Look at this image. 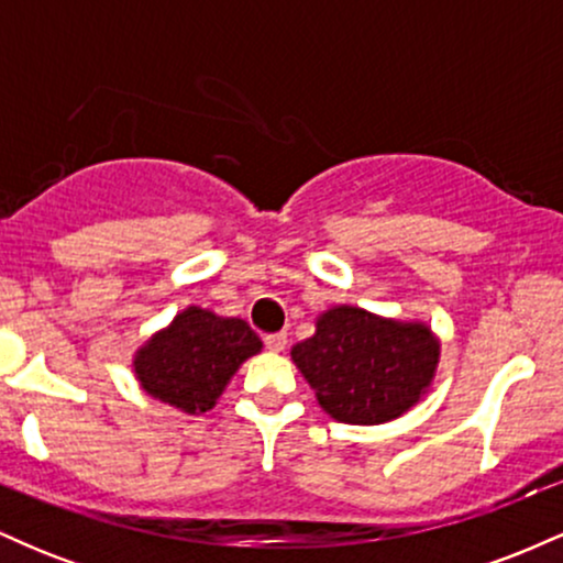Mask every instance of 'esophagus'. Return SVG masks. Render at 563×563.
Instances as JSON below:
<instances>
[{
  "label": "esophagus",
  "instance_id": "obj_1",
  "mask_svg": "<svg viewBox=\"0 0 563 563\" xmlns=\"http://www.w3.org/2000/svg\"><path fill=\"white\" fill-rule=\"evenodd\" d=\"M264 344H267L269 352H283V349L288 346V335L286 333H273L264 339Z\"/></svg>",
  "mask_w": 563,
  "mask_h": 563
}]
</instances>
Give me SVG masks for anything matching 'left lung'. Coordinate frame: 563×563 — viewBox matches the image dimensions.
<instances>
[{
    "label": "left lung",
    "mask_w": 563,
    "mask_h": 563,
    "mask_svg": "<svg viewBox=\"0 0 563 563\" xmlns=\"http://www.w3.org/2000/svg\"><path fill=\"white\" fill-rule=\"evenodd\" d=\"M439 354L442 344L426 322L380 318L352 303L325 309L314 335L290 349L322 410L354 426L394 421L421 402Z\"/></svg>",
    "instance_id": "1"
}]
</instances>
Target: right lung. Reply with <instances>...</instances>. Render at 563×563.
<instances>
[{"label":"right lung","instance_id":"add662e5","mask_svg":"<svg viewBox=\"0 0 563 563\" xmlns=\"http://www.w3.org/2000/svg\"><path fill=\"white\" fill-rule=\"evenodd\" d=\"M262 352V339L241 318L187 307L134 352L140 386L158 402L187 416L211 410L245 360Z\"/></svg>","mask_w":563,"mask_h":563}]
</instances>
